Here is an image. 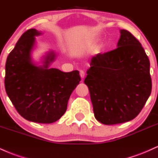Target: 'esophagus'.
I'll use <instances>...</instances> for the list:
<instances>
[{
  "label": "esophagus",
  "instance_id": "34e87169",
  "mask_svg": "<svg viewBox=\"0 0 158 158\" xmlns=\"http://www.w3.org/2000/svg\"><path fill=\"white\" fill-rule=\"evenodd\" d=\"M80 76L81 78H83L85 77V72L83 70H80Z\"/></svg>",
  "mask_w": 158,
  "mask_h": 158
}]
</instances>
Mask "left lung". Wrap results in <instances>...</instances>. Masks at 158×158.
<instances>
[{"label": "left lung", "mask_w": 158, "mask_h": 158, "mask_svg": "<svg viewBox=\"0 0 158 158\" xmlns=\"http://www.w3.org/2000/svg\"><path fill=\"white\" fill-rule=\"evenodd\" d=\"M84 80L94 117L105 125L134 119L152 92L149 57L132 34L120 30L118 48L91 59Z\"/></svg>", "instance_id": "1"}]
</instances>
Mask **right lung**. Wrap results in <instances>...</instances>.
<instances>
[{
    "label": "right lung",
    "mask_w": 158,
    "mask_h": 158,
    "mask_svg": "<svg viewBox=\"0 0 158 158\" xmlns=\"http://www.w3.org/2000/svg\"><path fill=\"white\" fill-rule=\"evenodd\" d=\"M41 35L35 29L23 33L6 62L5 89L17 112L29 121L52 123L64 115L72 92L79 84V72H64L49 68L55 55H46L43 66L31 62L30 53L35 36Z\"/></svg>",
    "instance_id": "obj_1"
}]
</instances>
